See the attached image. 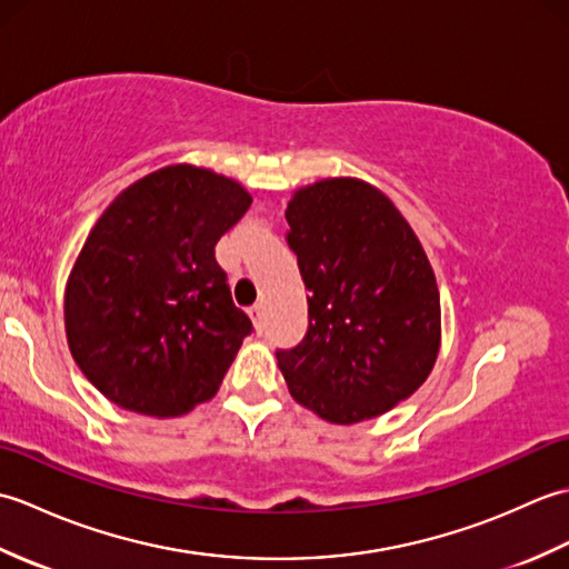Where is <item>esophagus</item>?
Segmentation results:
<instances>
[{
  "label": "esophagus",
  "mask_w": 569,
  "mask_h": 569,
  "mask_svg": "<svg viewBox=\"0 0 569 569\" xmlns=\"http://www.w3.org/2000/svg\"><path fill=\"white\" fill-rule=\"evenodd\" d=\"M249 318H251L253 325H257V328L261 330V328H263V306H261V303L251 306V308H249Z\"/></svg>",
  "instance_id": "1"
}]
</instances>
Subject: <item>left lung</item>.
Returning a JSON list of instances; mask_svg holds the SVG:
<instances>
[{
	"mask_svg": "<svg viewBox=\"0 0 569 569\" xmlns=\"http://www.w3.org/2000/svg\"><path fill=\"white\" fill-rule=\"evenodd\" d=\"M288 247L308 296V332L278 349L288 391L330 422L381 416L428 379L440 293L413 229L381 190L330 178L288 202Z\"/></svg>",
	"mask_w": 569,
	"mask_h": 569,
	"instance_id": "1",
	"label": "left lung"
}]
</instances>
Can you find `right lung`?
<instances>
[{
    "instance_id": "add662e5",
    "label": "right lung",
    "mask_w": 569,
    "mask_h": 569,
    "mask_svg": "<svg viewBox=\"0 0 569 569\" xmlns=\"http://www.w3.org/2000/svg\"><path fill=\"white\" fill-rule=\"evenodd\" d=\"M249 204L232 178L168 166L92 227L68 278L66 332L80 371L119 408L183 416L220 389L253 328L214 244Z\"/></svg>"
}]
</instances>
